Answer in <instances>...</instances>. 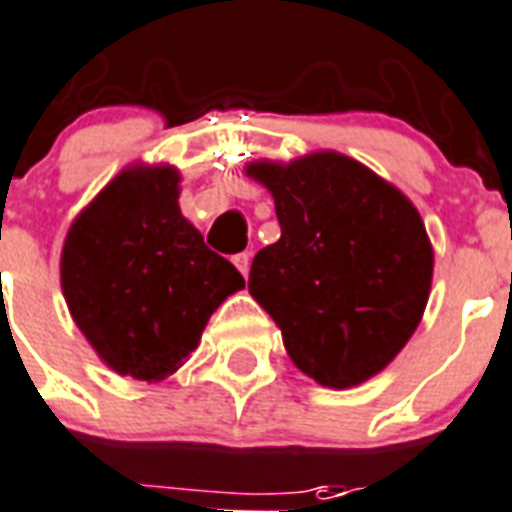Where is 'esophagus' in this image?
Returning a JSON list of instances; mask_svg holds the SVG:
<instances>
[{
    "instance_id": "34e87169",
    "label": "esophagus",
    "mask_w": 512,
    "mask_h": 512,
    "mask_svg": "<svg viewBox=\"0 0 512 512\" xmlns=\"http://www.w3.org/2000/svg\"><path fill=\"white\" fill-rule=\"evenodd\" d=\"M232 261H235V267L240 269V275L248 277V272H251V253H237Z\"/></svg>"
}]
</instances>
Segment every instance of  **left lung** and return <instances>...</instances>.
Wrapping results in <instances>:
<instances>
[{"mask_svg":"<svg viewBox=\"0 0 512 512\" xmlns=\"http://www.w3.org/2000/svg\"><path fill=\"white\" fill-rule=\"evenodd\" d=\"M245 171L272 192L282 230L253 256L251 296L298 370L327 388L365 383L404 349L428 304L433 248L418 208L330 150Z\"/></svg>","mask_w":512,"mask_h":512,"instance_id":"8db88e82","label":"left lung"}]
</instances>
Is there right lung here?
Masks as SVG:
<instances>
[{
	"mask_svg": "<svg viewBox=\"0 0 512 512\" xmlns=\"http://www.w3.org/2000/svg\"><path fill=\"white\" fill-rule=\"evenodd\" d=\"M177 200V169H124L76 216L60 259L73 322L110 370L147 383L182 367L208 317L245 288Z\"/></svg>",
	"mask_w": 512,
	"mask_h": 512,
	"instance_id": "obj_1",
	"label": "right lung"
}]
</instances>
